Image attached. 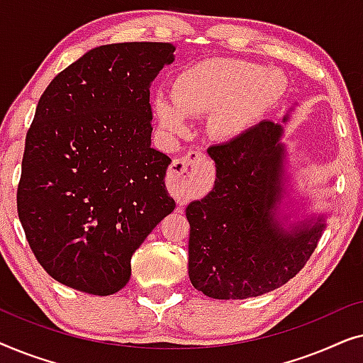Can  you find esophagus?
I'll use <instances>...</instances> for the list:
<instances>
[{"label": "esophagus", "instance_id": "1", "mask_svg": "<svg viewBox=\"0 0 363 363\" xmlns=\"http://www.w3.org/2000/svg\"><path fill=\"white\" fill-rule=\"evenodd\" d=\"M208 163V158L201 152H190L185 157H178L170 165L172 188L178 198H188L195 193V188L200 182Z\"/></svg>", "mask_w": 363, "mask_h": 363}]
</instances>
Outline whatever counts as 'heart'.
Here are the masks:
<instances>
[{
  "mask_svg": "<svg viewBox=\"0 0 363 363\" xmlns=\"http://www.w3.org/2000/svg\"><path fill=\"white\" fill-rule=\"evenodd\" d=\"M282 91L281 74L240 59H206L188 67L173 84V101L157 97L153 111L170 133H185L186 117L215 116L216 135L233 140L257 121Z\"/></svg>",
  "mask_w": 363,
  "mask_h": 363,
  "instance_id": "1",
  "label": "heart"
}]
</instances>
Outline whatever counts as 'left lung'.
Listing matches in <instances>:
<instances>
[{
  "label": "left lung",
  "mask_w": 363,
  "mask_h": 363,
  "mask_svg": "<svg viewBox=\"0 0 363 363\" xmlns=\"http://www.w3.org/2000/svg\"><path fill=\"white\" fill-rule=\"evenodd\" d=\"M282 133L279 123L262 121L208 148L215 186L186 206L188 274L208 297L247 299L277 289L304 267L325 230L322 213L291 220L282 206L292 205L284 203L291 183Z\"/></svg>",
  "instance_id": "1"
}]
</instances>
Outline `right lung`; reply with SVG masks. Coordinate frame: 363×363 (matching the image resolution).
<instances>
[{
    "label": "right lung",
    "mask_w": 363,
    "mask_h": 363,
    "mask_svg": "<svg viewBox=\"0 0 363 363\" xmlns=\"http://www.w3.org/2000/svg\"><path fill=\"white\" fill-rule=\"evenodd\" d=\"M170 43L94 48L59 72L26 135L18 215L52 279L116 294L130 259L175 210L170 157L152 147L150 86L175 61Z\"/></svg>",
    "instance_id": "obj_1"
}]
</instances>
